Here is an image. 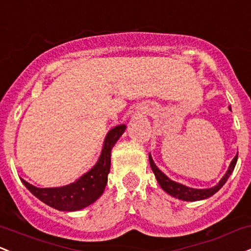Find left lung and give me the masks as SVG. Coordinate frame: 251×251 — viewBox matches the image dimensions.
<instances>
[{"label":"left lung","instance_id":"obj_1","mask_svg":"<svg viewBox=\"0 0 251 251\" xmlns=\"http://www.w3.org/2000/svg\"><path fill=\"white\" fill-rule=\"evenodd\" d=\"M228 108H230V107H228ZM237 158H238V153L235 156V158L232 159L226 174L223 176V178L219 181V183L217 184V186L212 187V188H208V189H195V188H189V187L175 182V181L170 180L169 177H167V176L156 167L155 162H153L151 155H149V161H150L151 169H152L153 174H155L157 178V182L159 183V186L162 187V189L166 191L168 194H170L172 197L184 200V201H197V200L207 199V198H210L213 194H216V193L218 192L223 186H224L225 182L227 181V178L230 177L231 173L233 172L236 163H237Z\"/></svg>","mask_w":251,"mask_h":251}]
</instances>
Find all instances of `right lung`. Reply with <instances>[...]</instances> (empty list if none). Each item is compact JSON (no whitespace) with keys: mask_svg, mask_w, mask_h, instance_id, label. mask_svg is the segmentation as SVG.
Masks as SVG:
<instances>
[{"mask_svg":"<svg viewBox=\"0 0 251 251\" xmlns=\"http://www.w3.org/2000/svg\"><path fill=\"white\" fill-rule=\"evenodd\" d=\"M125 128V125H119L108 132L99 162L76 182L57 188H38L24 178L21 181L33 195L56 210L70 212L87 207L102 195L111 169V150Z\"/></svg>","mask_w":251,"mask_h":251,"instance_id":"right-lung-1","label":"right lung"}]
</instances>
